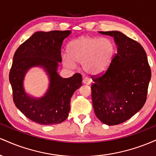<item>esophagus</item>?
<instances>
[{"label":"esophagus","instance_id":"esophagus-1","mask_svg":"<svg viewBox=\"0 0 156 156\" xmlns=\"http://www.w3.org/2000/svg\"><path fill=\"white\" fill-rule=\"evenodd\" d=\"M92 80H91L89 78H84L83 79V84H87V85H89V84L91 83Z\"/></svg>","mask_w":156,"mask_h":156}]
</instances>
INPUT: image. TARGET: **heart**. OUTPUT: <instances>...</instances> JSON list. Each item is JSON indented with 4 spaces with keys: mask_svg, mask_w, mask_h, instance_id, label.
<instances>
[{
    "mask_svg": "<svg viewBox=\"0 0 156 156\" xmlns=\"http://www.w3.org/2000/svg\"><path fill=\"white\" fill-rule=\"evenodd\" d=\"M115 51V44L111 39L82 36L69 42L68 55H62V62L70 69L75 68L76 64H82L84 72L97 76L109 67Z\"/></svg>",
    "mask_w": 156,
    "mask_h": 156,
    "instance_id": "obj_1",
    "label": "heart"
}]
</instances>
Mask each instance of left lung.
<instances>
[{
	"label": "left lung",
	"instance_id": "obj_1",
	"mask_svg": "<svg viewBox=\"0 0 156 156\" xmlns=\"http://www.w3.org/2000/svg\"><path fill=\"white\" fill-rule=\"evenodd\" d=\"M100 33L114 37L117 53L103 74L92 76L93 108L102 122L119 125L145 103L151 69L145 51L136 41L117 31Z\"/></svg>",
	"mask_w": 156,
	"mask_h": 156
}]
</instances>
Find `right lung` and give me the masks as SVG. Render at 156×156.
Masks as SVG:
<instances>
[{"label":"right lung","instance_id":"1","mask_svg":"<svg viewBox=\"0 0 156 156\" xmlns=\"http://www.w3.org/2000/svg\"><path fill=\"white\" fill-rule=\"evenodd\" d=\"M70 31H38L24 42L15 53L9 73L14 103L27 118L40 125H55L68 117L70 99L82 84V76L76 73L62 78L57 73L62 62L61 48ZM43 67L50 78L48 92L41 98H33L23 89V78L32 66Z\"/></svg>","mask_w":156,"mask_h":156}]
</instances>
